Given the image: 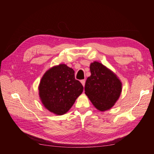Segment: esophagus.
<instances>
[{
  "instance_id": "1",
  "label": "esophagus",
  "mask_w": 154,
  "mask_h": 154,
  "mask_svg": "<svg viewBox=\"0 0 154 154\" xmlns=\"http://www.w3.org/2000/svg\"><path fill=\"white\" fill-rule=\"evenodd\" d=\"M81 83H82V85H83V87H85V80H81Z\"/></svg>"
}]
</instances>
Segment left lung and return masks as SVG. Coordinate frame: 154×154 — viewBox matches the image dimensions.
Returning a JSON list of instances; mask_svg holds the SVG:
<instances>
[{
    "label": "left lung",
    "mask_w": 154,
    "mask_h": 154,
    "mask_svg": "<svg viewBox=\"0 0 154 154\" xmlns=\"http://www.w3.org/2000/svg\"><path fill=\"white\" fill-rule=\"evenodd\" d=\"M91 76L85 85V93L101 111L111 109L122 92V83L116 75L98 62L90 64Z\"/></svg>",
    "instance_id": "1"
}]
</instances>
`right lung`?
<instances>
[{"mask_svg":"<svg viewBox=\"0 0 154 154\" xmlns=\"http://www.w3.org/2000/svg\"><path fill=\"white\" fill-rule=\"evenodd\" d=\"M38 90L45 107L56 115H63L82 93L83 87L79 81L75 79L73 69L60 64L45 72Z\"/></svg>","mask_w":154,"mask_h":154,"instance_id":"right-lung-1","label":"right lung"}]
</instances>
